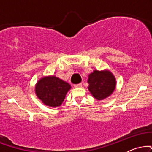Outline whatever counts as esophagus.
Returning <instances> with one entry per match:
<instances>
[{
    "label": "esophagus",
    "instance_id": "esophagus-1",
    "mask_svg": "<svg viewBox=\"0 0 152 152\" xmlns=\"http://www.w3.org/2000/svg\"><path fill=\"white\" fill-rule=\"evenodd\" d=\"M75 88H80V87L82 86L81 83H78V84H75L74 86Z\"/></svg>",
    "mask_w": 152,
    "mask_h": 152
}]
</instances>
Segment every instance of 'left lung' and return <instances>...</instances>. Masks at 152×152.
<instances>
[{
  "label": "left lung",
  "mask_w": 152,
  "mask_h": 152,
  "mask_svg": "<svg viewBox=\"0 0 152 152\" xmlns=\"http://www.w3.org/2000/svg\"><path fill=\"white\" fill-rule=\"evenodd\" d=\"M88 90L97 100L107 98L114 92L116 87V78L108 70H94L88 75Z\"/></svg>",
  "instance_id": "1"
}]
</instances>
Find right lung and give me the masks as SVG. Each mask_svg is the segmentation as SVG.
<instances>
[{"instance_id":"add662e5","label":"right lung","mask_w":152,"mask_h":152,"mask_svg":"<svg viewBox=\"0 0 152 152\" xmlns=\"http://www.w3.org/2000/svg\"><path fill=\"white\" fill-rule=\"evenodd\" d=\"M71 85L55 76H45L36 83L35 92L44 104L51 107L61 105Z\"/></svg>"}]
</instances>
